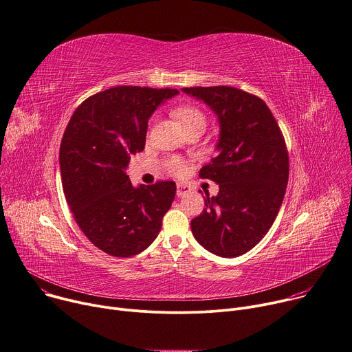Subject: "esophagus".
I'll use <instances>...</instances> for the list:
<instances>
[{
  "label": "esophagus",
  "instance_id": "esophagus-1",
  "mask_svg": "<svg viewBox=\"0 0 352 352\" xmlns=\"http://www.w3.org/2000/svg\"><path fill=\"white\" fill-rule=\"evenodd\" d=\"M188 191H190V188H188L187 186H183V184H177V190H176L177 197H184Z\"/></svg>",
  "mask_w": 352,
  "mask_h": 352
}]
</instances>
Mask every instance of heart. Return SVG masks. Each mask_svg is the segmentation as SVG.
<instances>
[{
  "mask_svg": "<svg viewBox=\"0 0 352 352\" xmlns=\"http://www.w3.org/2000/svg\"><path fill=\"white\" fill-rule=\"evenodd\" d=\"M176 119L183 124V127L186 130L194 129V127H206V116L204 113L194 107V106H182L175 111ZM170 169L173 172H180L182 170V164L179 161H172L170 164Z\"/></svg>",
  "mask_w": 352,
  "mask_h": 352,
  "instance_id": "obj_1",
  "label": "heart"
}]
</instances>
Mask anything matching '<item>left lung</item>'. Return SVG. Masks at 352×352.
I'll return each instance as SVG.
<instances>
[{"label":"left lung","instance_id":"8db88e82","mask_svg":"<svg viewBox=\"0 0 352 352\" xmlns=\"http://www.w3.org/2000/svg\"><path fill=\"white\" fill-rule=\"evenodd\" d=\"M217 114V155L200 170L219 186L191 219L196 241L219 257H238L268 232L283 204L289 162L281 130L257 96L232 87L183 88Z\"/></svg>","mask_w":352,"mask_h":352}]
</instances>
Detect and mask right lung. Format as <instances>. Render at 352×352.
Here are the masks:
<instances>
[{
  "instance_id": "right-lung-1",
  "label": "right lung",
  "mask_w": 352,
  "mask_h": 352,
  "mask_svg": "<svg viewBox=\"0 0 352 352\" xmlns=\"http://www.w3.org/2000/svg\"><path fill=\"white\" fill-rule=\"evenodd\" d=\"M177 89L116 87L82 102L60 145L65 200L84 235L114 257L145 250L160 235L176 184L133 186L130 156L145 146L148 120Z\"/></svg>"
}]
</instances>
